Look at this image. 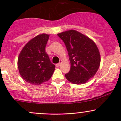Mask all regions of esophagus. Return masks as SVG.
Returning a JSON list of instances; mask_svg holds the SVG:
<instances>
[{
    "label": "esophagus",
    "mask_w": 121,
    "mask_h": 121,
    "mask_svg": "<svg viewBox=\"0 0 121 121\" xmlns=\"http://www.w3.org/2000/svg\"><path fill=\"white\" fill-rule=\"evenodd\" d=\"M62 60H60V62L59 63H58V64H56V66H59L60 65H61V64L62 63Z\"/></svg>",
    "instance_id": "1"
}]
</instances>
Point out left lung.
<instances>
[{"label": "left lung", "instance_id": "left-lung-1", "mask_svg": "<svg viewBox=\"0 0 121 121\" xmlns=\"http://www.w3.org/2000/svg\"><path fill=\"white\" fill-rule=\"evenodd\" d=\"M68 52L70 69L65 77L74 84H83L94 77L100 65L101 56L95 43L76 30L57 34Z\"/></svg>", "mask_w": 121, "mask_h": 121}]
</instances>
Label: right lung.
Wrapping results in <instances>:
<instances>
[{
    "mask_svg": "<svg viewBox=\"0 0 121 121\" xmlns=\"http://www.w3.org/2000/svg\"><path fill=\"white\" fill-rule=\"evenodd\" d=\"M49 35L42 34L36 36L23 47L17 59L19 73L27 82L40 85L51 78L55 69L45 47Z\"/></svg>",
    "mask_w": 121,
    "mask_h": 121,
    "instance_id": "right-lung-1",
    "label": "right lung"
}]
</instances>
